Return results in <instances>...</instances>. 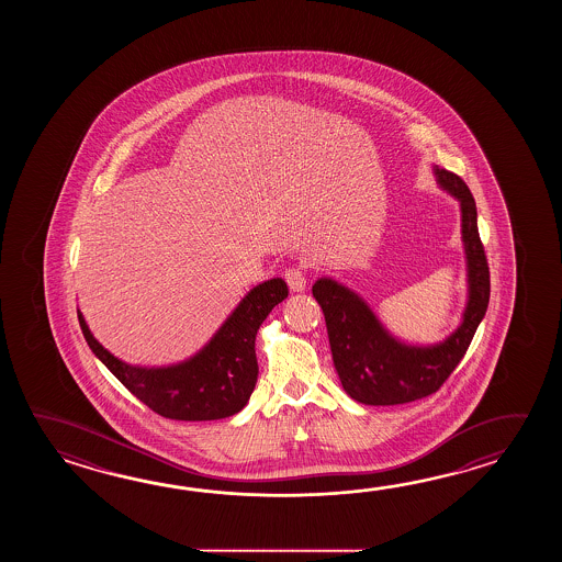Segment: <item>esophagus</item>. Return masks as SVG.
<instances>
[{
	"label": "esophagus",
	"mask_w": 562,
	"mask_h": 562,
	"mask_svg": "<svg viewBox=\"0 0 562 562\" xmlns=\"http://www.w3.org/2000/svg\"><path fill=\"white\" fill-rule=\"evenodd\" d=\"M286 285L291 291H303L307 285V277L301 267H289L285 271Z\"/></svg>",
	"instance_id": "1"
}]
</instances>
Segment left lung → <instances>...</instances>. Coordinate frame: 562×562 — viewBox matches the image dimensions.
Returning a JSON list of instances; mask_svg holds the SVG:
<instances>
[{
    "label": "left lung",
    "mask_w": 562,
    "mask_h": 562,
    "mask_svg": "<svg viewBox=\"0 0 562 562\" xmlns=\"http://www.w3.org/2000/svg\"><path fill=\"white\" fill-rule=\"evenodd\" d=\"M443 191L460 203L462 243L467 252L468 303L462 323L440 344L407 346L383 327L370 305L346 285L322 277L313 297L322 305L334 366L347 395L366 406H395L434 394L464 358L490 301V271L477 235L474 196L467 182L434 167Z\"/></svg>",
    "instance_id": "left-lung-1"
}]
</instances>
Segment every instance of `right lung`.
<instances>
[{
	"mask_svg": "<svg viewBox=\"0 0 562 562\" xmlns=\"http://www.w3.org/2000/svg\"><path fill=\"white\" fill-rule=\"evenodd\" d=\"M286 295L289 289L281 277L252 286L199 353L167 368L124 363L98 344L80 311L78 322L95 358L158 416L206 422L228 418L247 406L259 373L255 337Z\"/></svg>",
	"mask_w": 562,
	"mask_h": 562,
	"instance_id": "1",
	"label": "right lung"
}]
</instances>
